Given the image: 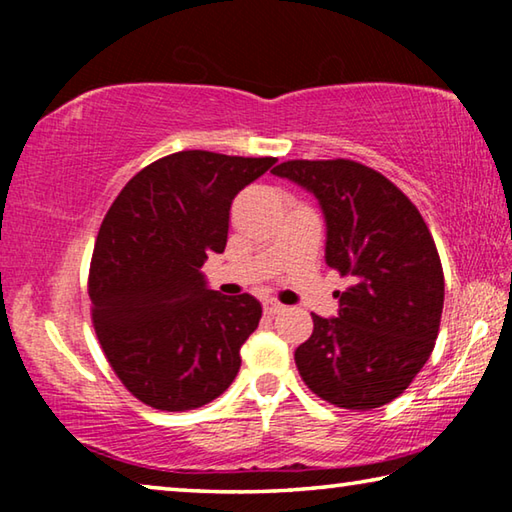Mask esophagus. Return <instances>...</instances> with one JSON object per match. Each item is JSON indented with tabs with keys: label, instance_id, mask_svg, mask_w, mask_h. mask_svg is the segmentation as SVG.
<instances>
[{
	"label": "esophagus",
	"instance_id": "esophagus-1",
	"mask_svg": "<svg viewBox=\"0 0 512 512\" xmlns=\"http://www.w3.org/2000/svg\"><path fill=\"white\" fill-rule=\"evenodd\" d=\"M282 309H284V305H280V302H277V300H266L264 302V314H268V316L280 314Z\"/></svg>",
	"mask_w": 512,
	"mask_h": 512
}]
</instances>
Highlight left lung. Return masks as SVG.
Returning a JSON list of instances; mask_svg holds the SVG:
<instances>
[{"label":"left lung","mask_w":512,"mask_h":512,"mask_svg":"<svg viewBox=\"0 0 512 512\" xmlns=\"http://www.w3.org/2000/svg\"><path fill=\"white\" fill-rule=\"evenodd\" d=\"M316 196L325 216V262L350 277L339 314L314 316L296 350L311 393L368 411L402 395L436 345L443 266L427 223L375 169L352 160H289L271 171Z\"/></svg>","instance_id":"obj_1"}]
</instances>
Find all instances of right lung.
Masks as SVG:
<instances>
[{"mask_svg": "<svg viewBox=\"0 0 512 512\" xmlns=\"http://www.w3.org/2000/svg\"><path fill=\"white\" fill-rule=\"evenodd\" d=\"M275 158L180 151L142 169L101 223L90 266L92 320L128 391L160 411L198 409L235 381L262 318L250 293L207 287L230 205Z\"/></svg>", "mask_w": 512, "mask_h": 512, "instance_id": "right-lung-1", "label": "right lung"}]
</instances>
